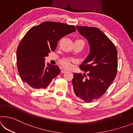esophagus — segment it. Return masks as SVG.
Returning a JSON list of instances; mask_svg holds the SVG:
<instances>
[{
    "label": "esophagus",
    "mask_w": 133,
    "mask_h": 133,
    "mask_svg": "<svg viewBox=\"0 0 133 133\" xmlns=\"http://www.w3.org/2000/svg\"><path fill=\"white\" fill-rule=\"evenodd\" d=\"M61 72L62 73H66V72H67V70L66 69H62Z\"/></svg>",
    "instance_id": "esophagus-1"
}]
</instances>
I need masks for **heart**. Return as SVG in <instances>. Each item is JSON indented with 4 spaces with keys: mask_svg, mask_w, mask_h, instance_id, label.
I'll list each match as a JSON object with an SVG mask.
<instances>
[{
    "mask_svg": "<svg viewBox=\"0 0 133 133\" xmlns=\"http://www.w3.org/2000/svg\"><path fill=\"white\" fill-rule=\"evenodd\" d=\"M78 41H82V40H78ZM71 60L69 59V58H63V59L62 60L61 63L65 67H67V68H69V67H71Z\"/></svg>",
    "mask_w": 133,
    "mask_h": 133,
    "instance_id": "obj_1",
    "label": "heart"
}]
</instances>
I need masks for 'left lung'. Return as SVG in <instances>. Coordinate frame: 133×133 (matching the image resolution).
Segmentation results:
<instances>
[{
  "label": "left lung",
  "instance_id": "left-lung-1",
  "mask_svg": "<svg viewBox=\"0 0 133 133\" xmlns=\"http://www.w3.org/2000/svg\"><path fill=\"white\" fill-rule=\"evenodd\" d=\"M80 34L88 41L90 52L80 65L87 76L74 73L72 83L76 96L84 102L98 99L113 82L117 71V51L114 44L100 29L76 26Z\"/></svg>",
  "mask_w": 133,
  "mask_h": 133
}]
</instances>
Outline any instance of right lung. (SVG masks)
I'll return each instance as SVG.
<instances>
[{
	"instance_id": "add662e5",
	"label": "right lung",
	"mask_w": 133,
	"mask_h": 133,
	"mask_svg": "<svg viewBox=\"0 0 133 133\" xmlns=\"http://www.w3.org/2000/svg\"><path fill=\"white\" fill-rule=\"evenodd\" d=\"M75 31L74 26L54 22H44L31 28L17 49V69L22 80L31 88H47L60 69L56 65H46L45 57L55 50L62 37Z\"/></svg>"
}]
</instances>
